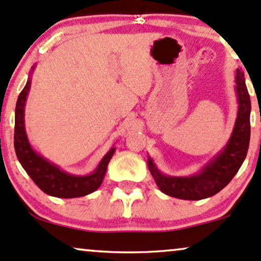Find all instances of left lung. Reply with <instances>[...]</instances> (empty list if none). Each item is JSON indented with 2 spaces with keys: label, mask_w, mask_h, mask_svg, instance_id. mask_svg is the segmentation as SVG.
Listing matches in <instances>:
<instances>
[{
  "label": "left lung",
  "mask_w": 261,
  "mask_h": 261,
  "mask_svg": "<svg viewBox=\"0 0 261 261\" xmlns=\"http://www.w3.org/2000/svg\"><path fill=\"white\" fill-rule=\"evenodd\" d=\"M236 95L238 112L231 137L226 146L212 161L191 176H169L156 168L148 156V168L156 186L163 193L178 199L199 200L214 196L227 186L247 156L250 140V97L243 71L237 69Z\"/></svg>",
  "instance_id": "left-lung-1"
}]
</instances>
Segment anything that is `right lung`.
<instances>
[{
    "label": "right lung",
    "mask_w": 261,
    "mask_h": 261,
    "mask_svg": "<svg viewBox=\"0 0 261 261\" xmlns=\"http://www.w3.org/2000/svg\"><path fill=\"white\" fill-rule=\"evenodd\" d=\"M31 69L27 85L18 97L15 106V125H14V148L15 154L24 170L29 175L41 191L58 198H76L95 192L105 178L107 166L115 152V147H112L103 156L97 168L89 175H73L62 170L59 166L48 162L40 155L31 147L28 139L24 124V108L28 93L31 86Z\"/></svg>",
    "instance_id": "add662e5"
}]
</instances>
